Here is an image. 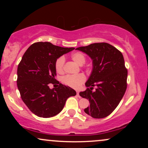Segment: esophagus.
<instances>
[{
    "instance_id": "34e87169",
    "label": "esophagus",
    "mask_w": 148,
    "mask_h": 148,
    "mask_svg": "<svg viewBox=\"0 0 148 148\" xmlns=\"http://www.w3.org/2000/svg\"><path fill=\"white\" fill-rule=\"evenodd\" d=\"M76 95H77V97H81L79 95V91H76Z\"/></svg>"
}]
</instances>
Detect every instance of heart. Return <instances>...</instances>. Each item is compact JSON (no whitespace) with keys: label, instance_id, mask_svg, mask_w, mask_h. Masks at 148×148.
<instances>
[{"label":"heart","instance_id":"obj_1","mask_svg":"<svg viewBox=\"0 0 148 148\" xmlns=\"http://www.w3.org/2000/svg\"><path fill=\"white\" fill-rule=\"evenodd\" d=\"M71 58L74 62L79 65H82L86 60V57L84 53L81 52H74L71 55ZM64 59L63 57H60L57 59L55 63V68L58 73H62L64 71ZM62 82L69 87L78 89L86 81V76L83 74H79L77 75L70 76L67 75L64 76L62 79Z\"/></svg>","mask_w":148,"mask_h":148}]
</instances>
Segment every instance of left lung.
Masks as SVG:
<instances>
[{
    "mask_svg": "<svg viewBox=\"0 0 148 148\" xmlns=\"http://www.w3.org/2000/svg\"><path fill=\"white\" fill-rule=\"evenodd\" d=\"M92 60V71L86 83L88 88L79 93L89 100L85 113L94 118L109 115L118 106L127 89V69L122 53L106 42L76 48ZM98 87L92 91L93 87Z\"/></svg>",
    "mask_w": 148,
    "mask_h": 148,
    "instance_id": "1",
    "label": "left lung"
}]
</instances>
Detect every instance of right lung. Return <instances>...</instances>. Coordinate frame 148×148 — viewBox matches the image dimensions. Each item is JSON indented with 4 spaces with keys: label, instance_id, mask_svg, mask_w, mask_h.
<instances>
[{
    "label": "right lung",
    "instance_id": "right-lung-1",
    "mask_svg": "<svg viewBox=\"0 0 148 148\" xmlns=\"http://www.w3.org/2000/svg\"><path fill=\"white\" fill-rule=\"evenodd\" d=\"M74 48H64L48 42H35L22 57L17 68V87L21 97L32 113L41 118H51L62 111L69 97L76 91L55 79L56 61ZM49 83H58L50 89Z\"/></svg>",
    "mask_w": 148,
    "mask_h": 148
}]
</instances>
